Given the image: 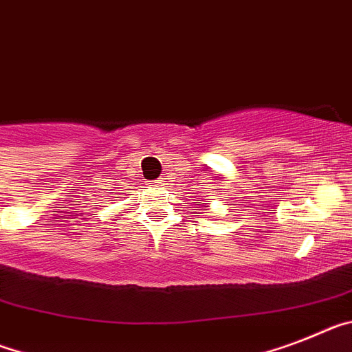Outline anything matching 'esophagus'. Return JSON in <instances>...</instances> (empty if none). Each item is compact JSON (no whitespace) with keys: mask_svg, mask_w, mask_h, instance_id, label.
<instances>
[{"mask_svg":"<svg viewBox=\"0 0 352 352\" xmlns=\"http://www.w3.org/2000/svg\"><path fill=\"white\" fill-rule=\"evenodd\" d=\"M159 184H161V186H164V184H166V180H159Z\"/></svg>","mask_w":352,"mask_h":352,"instance_id":"1","label":"esophagus"}]
</instances>
